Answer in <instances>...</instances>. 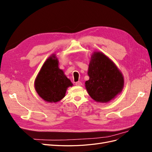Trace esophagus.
Here are the masks:
<instances>
[{
	"mask_svg": "<svg viewBox=\"0 0 152 152\" xmlns=\"http://www.w3.org/2000/svg\"><path fill=\"white\" fill-rule=\"evenodd\" d=\"M75 85L77 86H82V82L80 81H78L75 83Z\"/></svg>",
	"mask_w": 152,
	"mask_h": 152,
	"instance_id": "34e87169",
	"label": "esophagus"
}]
</instances>
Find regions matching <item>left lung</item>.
Returning <instances> with one entry per match:
<instances>
[{
  "mask_svg": "<svg viewBox=\"0 0 152 152\" xmlns=\"http://www.w3.org/2000/svg\"><path fill=\"white\" fill-rule=\"evenodd\" d=\"M86 81V89L96 102L108 103L120 94L124 86V76L112 60L102 52L92 54Z\"/></svg>",
  "mask_w": 152,
  "mask_h": 152,
  "instance_id": "1",
  "label": "left lung"
}]
</instances>
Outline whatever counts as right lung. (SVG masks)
I'll return each instance as SVG.
<instances>
[{"instance_id": "1", "label": "right lung", "mask_w": 152, "mask_h": 152, "mask_svg": "<svg viewBox=\"0 0 152 152\" xmlns=\"http://www.w3.org/2000/svg\"><path fill=\"white\" fill-rule=\"evenodd\" d=\"M73 84L61 69L55 54L49 56L41 67L34 82V87L40 97L48 103H56L65 96L68 87Z\"/></svg>"}]
</instances>
